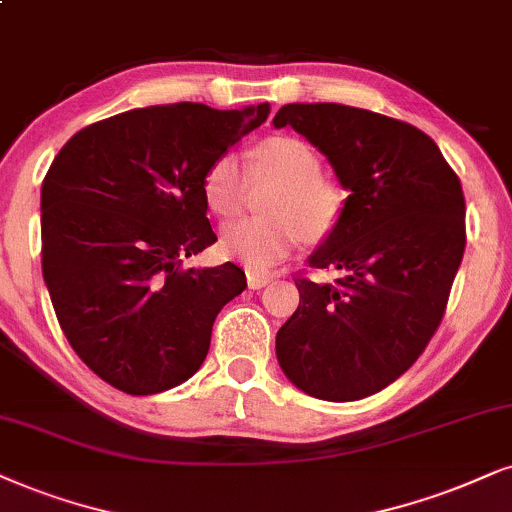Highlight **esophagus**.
Masks as SVG:
<instances>
[{
	"mask_svg": "<svg viewBox=\"0 0 512 512\" xmlns=\"http://www.w3.org/2000/svg\"><path fill=\"white\" fill-rule=\"evenodd\" d=\"M271 281H274V278H271V276L257 274V271H248V288L250 290H260L264 286H269Z\"/></svg>",
	"mask_w": 512,
	"mask_h": 512,
	"instance_id": "obj_1",
	"label": "esophagus"
}]
</instances>
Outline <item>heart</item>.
I'll return each mask as SVG.
<instances>
[{
	"instance_id": "1",
	"label": "heart",
	"mask_w": 512,
	"mask_h": 512,
	"mask_svg": "<svg viewBox=\"0 0 512 512\" xmlns=\"http://www.w3.org/2000/svg\"><path fill=\"white\" fill-rule=\"evenodd\" d=\"M250 179L276 181L264 219L224 226L219 252L250 269H267L304 241L331 234L345 208V191L321 177V160L295 137H269L252 148ZM203 196L219 217H236L248 196V174L234 153H222L203 174Z\"/></svg>"
}]
</instances>
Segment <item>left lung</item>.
<instances>
[{
    "mask_svg": "<svg viewBox=\"0 0 512 512\" xmlns=\"http://www.w3.org/2000/svg\"><path fill=\"white\" fill-rule=\"evenodd\" d=\"M290 125L349 191L309 257L333 283L297 276L300 307L276 333L283 373L309 397L354 401L409 371L442 323L465 250L461 181L418 127L342 103H288Z\"/></svg>",
    "mask_w": 512,
    "mask_h": 512,
    "instance_id": "left-lung-1",
    "label": "left lung"
}]
</instances>
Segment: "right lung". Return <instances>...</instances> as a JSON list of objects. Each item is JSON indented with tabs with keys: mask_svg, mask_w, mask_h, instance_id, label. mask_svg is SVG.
<instances>
[{
	"mask_svg": "<svg viewBox=\"0 0 512 512\" xmlns=\"http://www.w3.org/2000/svg\"><path fill=\"white\" fill-rule=\"evenodd\" d=\"M267 115L269 103L134 108L58 151L42 181V276L70 347L108 385L158 394L205 361L212 323L248 283L231 262L181 267L217 241L203 174Z\"/></svg>",
	"mask_w": 512,
	"mask_h": 512,
	"instance_id": "1",
	"label": "right lung"
}]
</instances>
